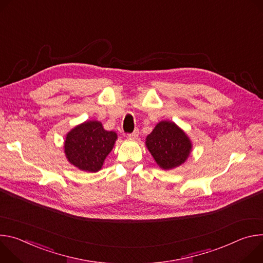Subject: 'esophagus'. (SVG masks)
Wrapping results in <instances>:
<instances>
[{"mask_svg": "<svg viewBox=\"0 0 263 263\" xmlns=\"http://www.w3.org/2000/svg\"><path fill=\"white\" fill-rule=\"evenodd\" d=\"M138 135H139V129H138V128H136L132 134H129V135H128V137H129L130 139H136V138L138 137Z\"/></svg>", "mask_w": 263, "mask_h": 263, "instance_id": "esophagus-1", "label": "esophagus"}]
</instances>
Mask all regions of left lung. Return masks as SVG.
<instances>
[{"label":"left lung","instance_id":"left-lung-1","mask_svg":"<svg viewBox=\"0 0 263 263\" xmlns=\"http://www.w3.org/2000/svg\"><path fill=\"white\" fill-rule=\"evenodd\" d=\"M145 144L157 164L165 170L185 163L192 149L189 137L171 121L159 122Z\"/></svg>","mask_w":263,"mask_h":263}]
</instances>
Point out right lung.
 <instances>
[{
    "mask_svg": "<svg viewBox=\"0 0 263 263\" xmlns=\"http://www.w3.org/2000/svg\"><path fill=\"white\" fill-rule=\"evenodd\" d=\"M117 140L115 132L105 130L99 121H85L66 137L65 154L68 161L80 170L97 172L111 152Z\"/></svg>",
    "mask_w": 263,
    "mask_h": 263,
    "instance_id": "right-lung-1",
    "label": "right lung"
}]
</instances>
